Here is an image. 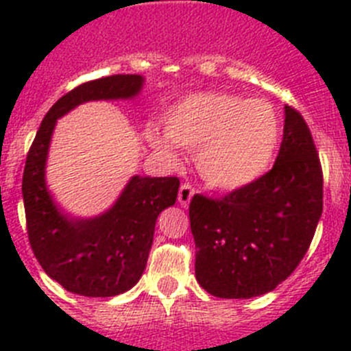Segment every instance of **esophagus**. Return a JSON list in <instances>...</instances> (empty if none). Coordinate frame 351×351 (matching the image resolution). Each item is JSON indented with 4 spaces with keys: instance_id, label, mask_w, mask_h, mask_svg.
<instances>
[{
    "instance_id": "esophagus-1",
    "label": "esophagus",
    "mask_w": 351,
    "mask_h": 351,
    "mask_svg": "<svg viewBox=\"0 0 351 351\" xmlns=\"http://www.w3.org/2000/svg\"><path fill=\"white\" fill-rule=\"evenodd\" d=\"M192 195H194V189H192L191 185H187V183H183L178 191V203L182 204L183 208H187L189 204H191Z\"/></svg>"
}]
</instances>
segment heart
Returning a JSON list of instances; mask_svg holds the SVG:
<instances>
[{"mask_svg": "<svg viewBox=\"0 0 351 351\" xmlns=\"http://www.w3.org/2000/svg\"><path fill=\"white\" fill-rule=\"evenodd\" d=\"M280 138L273 106L229 93L185 97L164 117V134L148 131L157 152L175 160V147L195 154L199 175L219 191H234L266 171Z\"/></svg>", "mask_w": 351, "mask_h": 351, "instance_id": "heart-1", "label": "heart"}]
</instances>
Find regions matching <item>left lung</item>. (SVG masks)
I'll use <instances>...</instances> for the list:
<instances>
[{
    "mask_svg": "<svg viewBox=\"0 0 351 351\" xmlns=\"http://www.w3.org/2000/svg\"><path fill=\"white\" fill-rule=\"evenodd\" d=\"M322 208L324 176L313 138L301 113L285 106L273 169L222 199L192 197L195 280L222 299L271 292L306 255Z\"/></svg>",
    "mask_w": 351,
    "mask_h": 351,
    "instance_id": "left-lung-1",
    "label": "left lung"
}]
</instances>
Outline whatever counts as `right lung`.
Returning a JSON list of instances; mask_svg holds the SVG:
<instances>
[{
  "instance_id": "right-lung-1",
  "label": "right lung",
  "mask_w": 351,
  "mask_h": 351,
  "mask_svg": "<svg viewBox=\"0 0 351 351\" xmlns=\"http://www.w3.org/2000/svg\"><path fill=\"white\" fill-rule=\"evenodd\" d=\"M141 75H112L85 82L47 112L29 148L22 175L27 236L34 257L68 292L113 298L136 285L152 248L157 217L178 195L176 176H132L113 206L93 219H78L56 204L45 168L58 119L87 101L132 99L143 89Z\"/></svg>"
}]
</instances>
